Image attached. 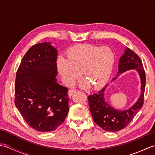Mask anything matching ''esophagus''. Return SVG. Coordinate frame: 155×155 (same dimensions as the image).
<instances>
[{
	"mask_svg": "<svg viewBox=\"0 0 155 155\" xmlns=\"http://www.w3.org/2000/svg\"><path fill=\"white\" fill-rule=\"evenodd\" d=\"M76 92V90H74V89H70L68 91V96L69 97H71L72 94H73L74 93Z\"/></svg>",
	"mask_w": 155,
	"mask_h": 155,
	"instance_id": "esophagus-1",
	"label": "esophagus"
}]
</instances>
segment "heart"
Returning <instances> with one entry per match:
<instances>
[{"label":"heart","mask_w":155,"mask_h":155,"mask_svg":"<svg viewBox=\"0 0 155 155\" xmlns=\"http://www.w3.org/2000/svg\"><path fill=\"white\" fill-rule=\"evenodd\" d=\"M114 61V56L110 49L87 45L71 49L67 60L58 58L57 66L67 84L73 83L79 77V73H83L88 83L94 88H98L109 80Z\"/></svg>","instance_id":"heart-1"}]
</instances>
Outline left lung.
<instances>
[{
  "label": "left lung",
  "instance_id": "8db88e82",
  "mask_svg": "<svg viewBox=\"0 0 155 155\" xmlns=\"http://www.w3.org/2000/svg\"><path fill=\"white\" fill-rule=\"evenodd\" d=\"M135 69L140 78V94L137 102L127 110H120L112 107L105 100L107 84L98 92L88 97L91 113L94 123L103 130L115 132L123 129L129 124L143 107L145 89V72L140 57L129 48H126L118 64L117 77L127 71ZM117 77L113 81L116 80Z\"/></svg>",
  "mask_w": 155,
  "mask_h": 155
}]
</instances>
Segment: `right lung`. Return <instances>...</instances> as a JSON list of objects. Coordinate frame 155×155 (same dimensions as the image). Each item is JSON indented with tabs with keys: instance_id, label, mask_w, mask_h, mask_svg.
I'll list each match as a JSON object with an SVG mask.
<instances>
[{
	"instance_id": "add662e5",
	"label": "right lung",
	"mask_w": 155,
	"mask_h": 155,
	"mask_svg": "<svg viewBox=\"0 0 155 155\" xmlns=\"http://www.w3.org/2000/svg\"><path fill=\"white\" fill-rule=\"evenodd\" d=\"M57 54L50 42L35 45L16 72L15 105L27 123L39 132L56 130L68 113V88L56 78Z\"/></svg>"
}]
</instances>
